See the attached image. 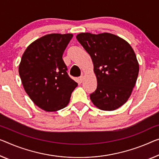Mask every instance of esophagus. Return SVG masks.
<instances>
[{
	"instance_id": "obj_1",
	"label": "esophagus",
	"mask_w": 159,
	"mask_h": 159,
	"mask_svg": "<svg viewBox=\"0 0 159 159\" xmlns=\"http://www.w3.org/2000/svg\"><path fill=\"white\" fill-rule=\"evenodd\" d=\"M83 80H84V76H83V75H82V76H80L79 77V82H82Z\"/></svg>"
}]
</instances>
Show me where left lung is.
<instances>
[{"label": "left lung", "mask_w": 159, "mask_h": 159, "mask_svg": "<svg viewBox=\"0 0 159 159\" xmlns=\"http://www.w3.org/2000/svg\"><path fill=\"white\" fill-rule=\"evenodd\" d=\"M77 39L94 64L97 87L89 97L102 110L112 111L127 101L135 86L139 66L135 52L123 39L111 33H80Z\"/></svg>", "instance_id": "left-lung-1"}]
</instances>
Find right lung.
<instances>
[{
	"label": "right lung",
	"mask_w": 159,
	"mask_h": 159,
	"mask_svg": "<svg viewBox=\"0 0 159 159\" xmlns=\"http://www.w3.org/2000/svg\"><path fill=\"white\" fill-rule=\"evenodd\" d=\"M72 34H50L33 42L19 65L22 84L35 104L55 111L68 104L77 83L67 74L62 55Z\"/></svg>",
	"instance_id": "1"
}]
</instances>
